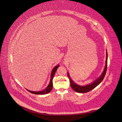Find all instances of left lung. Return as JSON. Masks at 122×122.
<instances>
[{"mask_svg": "<svg viewBox=\"0 0 122 122\" xmlns=\"http://www.w3.org/2000/svg\"><path fill=\"white\" fill-rule=\"evenodd\" d=\"M107 57H106V65L105 67L104 71L103 72L102 75L100 77L97 79L96 81H94L92 83L87 85L86 86H79L76 84L74 81H73L69 76V74L68 73V76L70 79V83L71 87L72 88L77 92L79 93H86L89 92L92 90L94 88H95L96 86H97L99 84H100L101 82L103 81L105 76L106 75V73L107 72Z\"/></svg>", "mask_w": 122, "mask_h": 122, "instance_id": "1", "label": "left lung"}]
</instances>
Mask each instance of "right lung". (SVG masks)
I'll list each match as a JSON object with an SVG mask.
<instances>
[{
  "mask_svg": "<svg viewBox=\"0 0 122 122\" xmlns=\"http://www.w3.org/2000/svg\"><path fill=\"white\" fill-rule=\"evenodd\" d=\"M59 65H58L52 69V73H51V80H50V83H49L48 86H47V87H46L45 90H44L42 91H40V92H33V91H29L28 90H27L30 93H32L34 94H36V95H43V94H47V93L50 92L51 91V90H52V79L53 78L54 74H55V72H56V70H57V69L59 67Z\"/></svg>",
  "mask_w": 122,
  "mask_h": 122,
  "instance_id": "add662e5",
  "label": "right lung"
}]
</instances>
